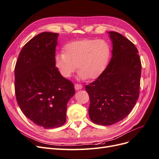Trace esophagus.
I'll list each match as a JSON object with an SVG mask.
<instances>
[{"label":"esophagus","mask_w":159,"mask_h":159,"mask_svg":"<svg viewBox=\"0 0 159 159\" xmlns=\"http://www.w3.org/2000/svg\"><path fill=\"white\" fill-rule=\"evenodd\" d=\"M74 88L75 90H79V89H81L83 88V85L81 84H75L74 85Z\"/></svg>","instance_id":"34e87169"}]
</instances>
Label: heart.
I'll use <instances>...</instances> for the list:
<instances>
[{"instance_id":"obj_1","label":"heart","mask_w":159,"mask_h":159,"mask_svg":"<svg viewBox=\"0 0 159 159\" xmlns=\"http://www.w3.org/2000/svg\"><path fill=\"white\" fill-rule=\"evenodd\" d=\"M110 56V46L104 40H76L65 46L64 53L56 56V66L65 78L74 73L78 65L81 79L95 80L106 69Z\"/></svg>"}]
</instances>
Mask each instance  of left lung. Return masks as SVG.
Masks as SVG:
<instances>
[{"mask_svg":"<svg viewBox=\"0 0 159 159\" xmlns=\"http://www.w3.org/2000/svg\"><path fill=\"white\" fill-rule=\"evenodd\" d=\"M113 43L112 57L93 82L85 85L94 123L108 126L121 121L131 111L139 95L141 63L135 46L121 34L108 32Z\"/></svg>","mask_w":159,"mask_h":159,"instance_id":"left-lung-1","label":"left lung"}]
</instances>
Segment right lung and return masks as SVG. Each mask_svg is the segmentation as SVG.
<instances>
[{"label":"right lung","mask_w":159,"mask_h":159,"mask_svg":"<svg viewBox=\"0 0 159 159\" xmlns=\"http://www.w3.org/2000/svg\"><path fill=\"white\" fill-rule=\"evenodd\" d=\"M59 34L42 32L24 46L14 68V89L22 113L44 129L66 121L67 104L75 94L74 84L56 67Z\"/></svg>","instance_id":"obj_1"}]
</instances>
